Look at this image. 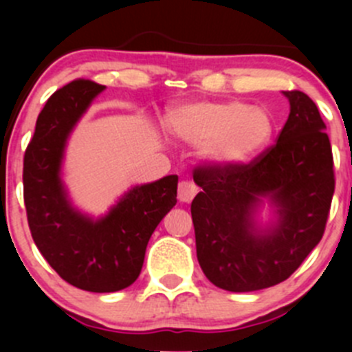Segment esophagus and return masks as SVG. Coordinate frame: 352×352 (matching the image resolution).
Instances as JSON below:
<instances>
[{"instance_id":"34e87169","label":"esophagus","mask_w":352,"mask_h":352,"mask_svg":"<svg viewBox=\"0 0 352 352\" xmlns=\"http://www.w3.org/2000/svg\"><path fill=\"white\" fill-rule=\"evenodd\" d=\"M196 194H197V187L194 186L192 182H189V180H182V182L179 184V201L180 202H190Z\"/></svg>"}]
</instances>
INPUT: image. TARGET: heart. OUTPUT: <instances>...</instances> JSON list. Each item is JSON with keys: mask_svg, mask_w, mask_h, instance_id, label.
<instances>
[{"mask_svg": "<svg viewBox=\"0 0 352 352\" xmlns=\"http://www.w3.org/2000/svg\"><path fill=\"white\" fill-rule=\"evenodd\" d=\"M165 124L173 136L201 144L202 156L218 165L250 160L269 143L274 131L267 110L240 102L180 105L166 113Z\"/></svg>", "mask_w": 352, "mask_h": 352, "instance_id": "obj_1", "label": "heart"}]
</instances>
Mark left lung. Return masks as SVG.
<instances>
[{
  "instance_id": "1",
  "label": "left lung",
  "mask_w": 352,
  "mask_h": 352,
  "mask_svg": "<svg viewBox=\"0 0 352 352\" xmlns=\"http://www.w3.org/2000/svg\"><path fill=\"white\" fill-rule=\"evenodd\" d=\"M283 94L291 109L276 144L250 163L194 168L202 189L190 204L199 265L212 285L233 293L286 281L327 225L336 179L325 122L307 94ZM261 197L276 208L267 229L254 223Z\"/></svg>"
}]
</instances>
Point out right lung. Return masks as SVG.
Returning a JSON list of instances; mask_svg holds the SVG:
<instances>
[{"label": "right lung", "mask_w": 352, "mask_h": 352, "mask_svg": "<svg viewBox=\"0 0 352 352\" xmlns=\"http://www.w3.org/2000/svg\"><path fill=\"white\" fill-rule=\"evenodd\" d=\"M74 80L45 102L23 156V201L32 239L69 285L113 293L140 276L146 245L163 216L177 204V175L133 187L100 219L71 206L61 182L66 141L91 100L104 90Z\"/></svg>", "instance_id": "right-lung-1"}]
</instances>
